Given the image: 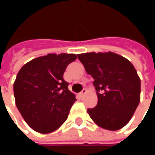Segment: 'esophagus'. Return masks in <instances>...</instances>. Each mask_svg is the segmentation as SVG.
I'll return each instance as SVG.
<instances>
[{"instance_id":"esophagus-1","label":"esophagus","mask_w":155,"mask_h":155,"mask_svg":"<svg viewBox=\"0 0 155 155\" xmlns=\"http://www.w3.org/2000/svg\"><path fill=\"white\" fill-rule=\"evenodd\" d=\"M86 92H87L86 89H83V91H82L80 92V96L81 97H83L84 95H85V93Z\"/></svg>"}]
</instances>
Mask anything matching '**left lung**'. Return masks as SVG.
Instances as JSON below:
<instances>
[{
	"label": "left lung",
	"mask_w": 155,
	"mask_h": 155,
	"mask_svg": "<svg viewBox=\"0 0 155 155\" xmlns=\"http://www.w3.org/2000/svg\"><path fill=\"white\" fill-rule=\"evenodd\" d=\"M88 74L91 75L98 102L88 109L99 127L118 130L128 123L140 103V79L134 65L114 52L78 54Z\"/></svg>",
	"instance_id": "left-lung-1"
}]
</instances>
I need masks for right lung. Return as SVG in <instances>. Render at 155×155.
<instances>
[{"instance_id":"1","label":"right lung","mask_w":155,"mask_h":155,"mask_svg":"<svg viewBox=\"0 0 155 155\" xmlns=\"http://www.w3.org/2000/svg\"><path fill=\"white\" fill-rule=\"evenodd\" d=\"M77 58L76 54L50 53L29 61L18 72L14 84L15 104L33 130L48 134L66 121L77 99L63 75Z\"/></svg>"}]
</instances>
